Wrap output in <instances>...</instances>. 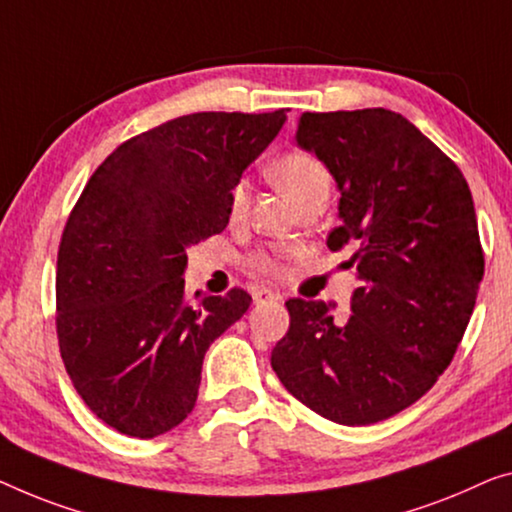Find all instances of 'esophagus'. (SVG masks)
I'll return each instance as SVG.
<instances>
[{"mask_svg": "<svg viewBox=\"0 0 512 512\" xmlns=\"http://www.w3.org/2000/svg\"><path fill=\"white\" fill-rule=\"evenodd\" d=\"M253 299H255V303H271V301H280L282 296H280V292H273V289L259 287V289H255Z\"/></svg>", "mask_w": 512, "mask_h": 512, "instance_id": "1", "label": "esophagus"}]
</instances>
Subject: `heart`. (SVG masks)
Wrapping results in <instances>:
<instances>
[{"mask_svg": "<svg viewBox=\"0 0 512 512\" xmlns=\"http://www.w3.org/2000/svg\"><path fill=\"white\" fill-rule=\"evenodd\" d=\"M269 174L271 179L276 181L296 204H299V207L308 200L310 195L329 193L331 188V174L326 170V165L317 156H312L303 149H294V151H287V154H282L276 163L271 165ZM227 207H230L232 220H239L246 216V209H248L246 181L234 183L230 190V202H227ZM253 264L257 271L271 273V276H280L282 273V264L276 255L262 253L253 259Z\"/></svg>", "mask_w": 512, "mask_h": 512, "instance_id": "1", "label": "heart"}]
</instances>
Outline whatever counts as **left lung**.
I'll list each match as a JSON object with an SVG mask.
<instances>
[{"instance_id":"1","label":"left lung","mask_w":512,"mask_h":512,"mask_svg":"<svg viewBox=\"0 0 512 512\" xmlns=\"http://www.w3.org/2000/svg\"><path fill=\"white\" fill-rule=\"evenodd\" d=\"M296 144L340 190L331 250L356 248L352 315L289 299L271 368L296 400L340 425L386 421L430 391L474 312L485 259L467 179L402 114L303 112Z\"/></svg>"}]
</instances>
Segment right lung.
Listing matches in <instances>:
<instances>
[{
  "mask_svg": "<svg viewBox=\"0 0 512 512\" xmlns=\"http://www.w3.org/2000/svg\"><path fill=\"white\" fill-rule=\"evenodd\" d=\"M287 110L195 112L119 144L91 174L57 255V338L75 391L137 439L195 407L202 361L250 294L183 292L186 250L230 223V190Z\"/></svg>",
  "mask_w": 512,
  "mask_h": 512,
  "instance_id": "obj_1",
  "label": "right lung"
}]
</instances>
